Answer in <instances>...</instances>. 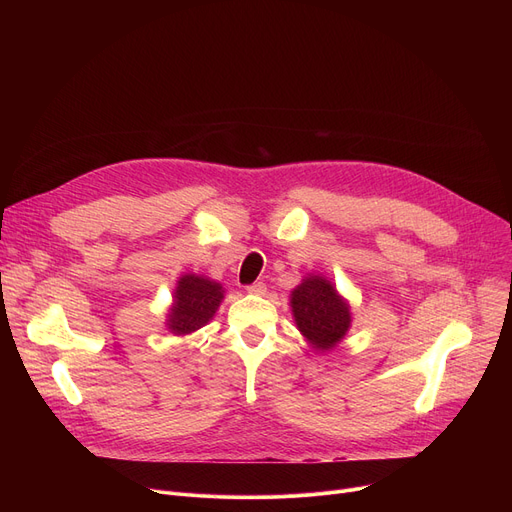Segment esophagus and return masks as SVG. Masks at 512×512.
<instances>
[{
  "label": "esophagus",
  "mask_w": 512,
  "mask_h": 512,
  "mask_svg": "<svg viewBox=\"0 0 512 512\" xmlns=\"http://www.w3.org/2000/svg\"><path fill=\"white\" fill-rule=\"evenodd\" d=\"M249 294H265V284L263 282H255L251 286H247Z\"/></svg>",
  "instance_id": "esophagus-1"
}]
</instances>
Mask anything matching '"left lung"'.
Masks as SVG:
<instances>
[{"label": "left lung", "mask_w": 512, "mask_h": 512, "mask_svg": "<svg viewBox=\"0 0 512 512\" xmlns=\"http://www.w3.org/2000/svg\"><path fill=\"white\" fill-rule=\"evenodd\" d=\"M299 332L315 351H330L351 328V307L324 276H307L290 294Z\"/></svg>", "instance_id": "obj_1"}]
</instances>
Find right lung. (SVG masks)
<instances>
[{"label": "right lung", "mask_w": 512, "mask_h": 512, "mask_svg": "<svg viewBox=\"0 0 512 512\" xmlns=\"http://www.w3.org/2000/svg\"><path fill=\"white\" fill-rule=\"evenodd\" d=\"M224 299V288L205 276L184 274L174 290V303L168 313V330L176 336L191 334L203 328L218 311Z\"/></svg>", "instance_id": "add662e5"}]
</instances>
